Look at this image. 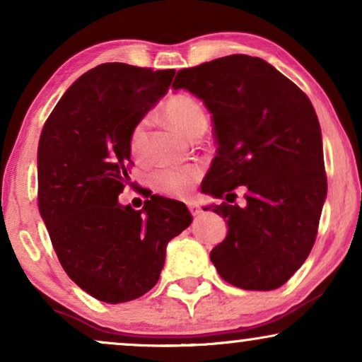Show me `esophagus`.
<instances>
[{"label":"esophagus","mask_w":362,"mask_h":362,"mask_svg":"<svg viewBox=\"0 0 362 362\" xmlns=\"http://www.w3.org/2000/svg\"><path fill=\"white\" fill-rule=\"evenodd\" d=\"M187 207H189V211H191L192 216H199L201 214V207H199V204H197L196 201L187 202Z\"/></svg>","instance_id":"1"}]
</instances>
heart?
I'll use <instances>...</instances> for the list:
<instances>
[{"label": "heart", "instance_id": "obj_1", "mask_svg": "<svg viewBox=\"0 0 362 362\" xmlns=\"http://www.w3.org/2000/svg\"><path fill=\"white\" fill-rule=\"evenodd\" d=\"M165 118L176 127L181 133L192 136L197 130L206 128L207 117L204 108L196 98L186 93H177L166 100L163 107ZM146 136V120H140L130 132V151L133 155H140L143 150V143ZM202 175V166L197 163H187V165L163 166L155 171L153 182L156 189L170 196H186L194 186V182Z\"/></svg>", "mask_w": 362, "mask_h": 362}]
</instances>
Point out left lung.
<instances>
[{"instance_id": "obj_1", "label": "left lung", "mask_w": 362, "mask_h": 362, "mask_svg": "<svg viewBox=\"0 0 362 362\" xmlns=\"http://www.w3.org/2000/svg\"><path fill=\"white\" fill-rule=\"evenodd\" d=\"M173 88L212 113L217 155L202 192L227 222L211 250L219 275L244 290L285 284L313 249L328 182L318 117L310 98L260 57L234 54L177 71ZM237 185L246 206L229 205Z\"/></svg>"}]
</instances>
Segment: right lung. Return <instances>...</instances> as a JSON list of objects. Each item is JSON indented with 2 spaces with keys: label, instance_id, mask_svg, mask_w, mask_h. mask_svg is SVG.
<instances>
[{
  "label": "right lung",
  "instance_id": "right-lung-1",
  "mask_svg": "<svg viewBox=\"0 0 362 362\" xmlns=\"http://www.w3.org/2000/svg\"><path fill=\"white\" fill-rule=\"evenodd\" d=\"M175 69L100 64L67 88L37 146V204L72 281L93 298L125 303L150 291L166 245L192 222L180 201L153 194L122 206L130 180V132L165 95Z\"/></svg>",
  "mask_w": 362,
  "mask_h": 362
}]
</instances>
